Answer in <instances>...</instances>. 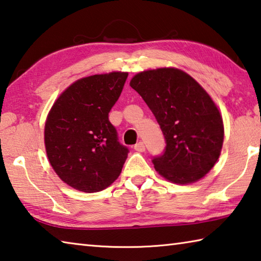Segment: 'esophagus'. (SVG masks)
<instances>
[{
    "label": "esophagus",
    "instance_id": "esophagus-1",
    "mask_svg": "<svg viewBox=\"0 0 261 261\" xmlns=\"http://www.w3.org/2000/svg\"><path fill=\"white\" fill-rule=\"evenodd\" d=\"M134 149L139 152H143V151H145V145L143 142H139L134 145Z\"/></svg>",
    "mask_w": 261,
    "mask_h": 261
}]
</instances>
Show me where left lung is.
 I'll return each instance as SVG.
<instances>
[{"mask_svg":"<svg viewBox=\"0 0 261 261\" xmlns=\"http://www.w3.org/2000/svg\"><path fill=\"white\" fill-rule=\"evenodd\" d=\"M142 96L166 140L154 170L176 185L202 179L220 157L225 128L211 96L188 73L176 67L139 72L129 82Z\"/></svg>","mask_w":261,"mask_h":261,"instance_id":"obj_1","label":"left lung"}]
</instances>
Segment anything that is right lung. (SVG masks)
I'll return each instance as SVG.
<instances>
[{
    "label": "right lung",
    "instance_id": "1",
    "mask_svg": "<svg viewBox=\"0 0 261 261\" xmlns=\"http://www.w3.org/2000/svg\"><path fill=\"white\" fill-rule=\"evenodd\" d=\"M127 72L81 77L55 100L44 123L48 161L59 179L84 193H97L120 175L128 149L118 142L109 112Z\"/></svg>",
    "mask_w": 261,
    "mask_h": 261
}]
</instances>
